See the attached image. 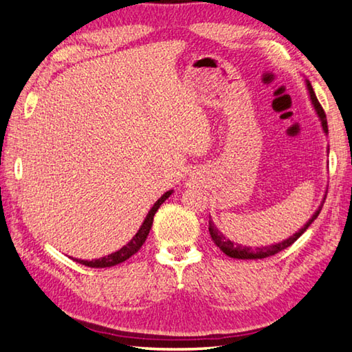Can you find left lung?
<instances>
[{
	"mask_svg": "<svg viewBox=\"0 0 352 352\" xmlns=\"http://www.w3.org/2000/svg\"><path fill=\"white\" fill-rule=\"evenodd\" d=\"M306 85H307V91H309V96H311L314 109H315V111H317V115H318L320 121H321V127H323L324 133H327L326 113H324V110H323V107L320 105L317 96H315L311 82L306 80ZM324 200H326V197H324ZM323 204H324V201H323ZM323 204L320 205V208H318L317 211H315L314 216H312L311 219H309V222H307L305 226H302V228H301L300 231H298V233H295L294 236H290L289 239H285V241H283V242L273 243V245H267V247H261V248H259V247L252 248V247L237 245V243L231 242L230 239H226V237H225L222 233H220V231L216 228V225H214V222L211 220V217H210V226H208V230H210V234H211L212 242L216 243V245H217L220 250H222V252H223L226 256H230V258H236V259H264V258H269V256H273V254H276V253H279V252H283L284 248L290 247L292 243H294V242L298 239V237H300V236H301L302 233H305V231L309 228V226H311V223L314 222V220L318 217L321 208H323Z\"/></svg>",
	"mask_w": 352,
	"mask_h": 352,
	"instance_id": "left-lung-1",
	"label": "left lung"
}]
</instances>
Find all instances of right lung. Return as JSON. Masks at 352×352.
Instances as JSON below:
<instances>
[{
  "mask_svg": "<svg viewBox=\"0 0 352 352\" xmlns=\"http://www.w3.org/2000/svg\"><path fill=\"white\" fill-rule=\"evenodd\" d=\"M172 194V190H168V192H164L162 197L157 200V204L152 206V210L148 211V214L144 219V222H142L141 228L138 230V233H136L132 241H130L127 245H124L121 250H118V252L111 253L109 256H104V258L100 259H93V261H82V259H74L76 262H79L82 265H87V267H93V269H105V267H113V265H118L121 264V262L127 261L130 256H133L138 250L142 247V243L146 242L147 236H148V231L152 228V223H153V216L155 212L158 211V208L162 206L163 201L169 197Z\"/></svg>",
  "mask_w": 352,
  "mask_h": 352,
  "instance_id": "right-lung-1",
  "label": "right lung"
}]
</instances>
